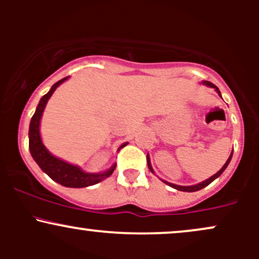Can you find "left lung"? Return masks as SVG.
<instances>
[{
    "label": "left lung",
    "mask_w": 259,
    "mask_h": 259,
    "mask_svg": "<svg viewBox=\"0 0 259 259\" xmlns=\"http://www.w3.org/2000/svg\"><path fill=\"white\" fill-rule=\"evenodd\" d=\"M203 84H204V85H207V86H209V88H213V89H215V91L218 92V95H219V96L222 97V95H221V91H219V89L217 88V86H215L214 84H212V82H209V81H203ZM231 158H233V152L230 153V156H229L228 160H227V162H225V164L223 165L222 169H221V170L218 171V173H215L214 175H213V177H210L209 179H207V180L202 181V183H200V184H196V185H191V186H180V185H175V184L168 183V181H165V180H162V181H163V183H165V184H167V185H169V186H170V187H173V189H175V190H179V191H185V192H195V191H198V190L203 189V187H206L207 185H209V184L212 183L213 180H215L217 178H219V177H221L223 171H224L225 169H227V167H228V165H229V163H230ZM147 165H148V168H150V170L152 171V173H154V171H153V169H152V165H151V160H150V157H148V154H147Z\"/></svg>",
    "instance_id": "1"
}]
</instances>
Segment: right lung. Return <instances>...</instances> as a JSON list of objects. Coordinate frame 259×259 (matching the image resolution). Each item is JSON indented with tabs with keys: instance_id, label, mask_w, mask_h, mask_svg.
<instances>
[{
	"instance_id": "right-lung-1",
	"label": "right lung",
	"mask_w": 259,
	"mask_h": 259,
	"mask_svg": "<svg viewBox=\"0 0 259 259\" xmlns=\"http://www.w3.org/2000/svg\"><path fill=\"white\" fill-rule=\"evenodd\" d=\"M67 79L68 76L53 84L51 90L41 97L40 102L36 107V111H35L30 120V126H29V150H30L32 158L37 163L38 167L42 169L45 173L49 175L52 180H55L56 183L67 187H88L111 177L117 164L114 163L111 168L107 169L103 173H86V171L81 170L78 165H73L70 163H67L64 160L57 158V157L52 156L49 152V150L45 147L40 136V120L47 101L52 96L56 89ZM126 145L127 142L121 145L119 150L121 147L126 146Z\"/></svg>"
}]
</instances>
